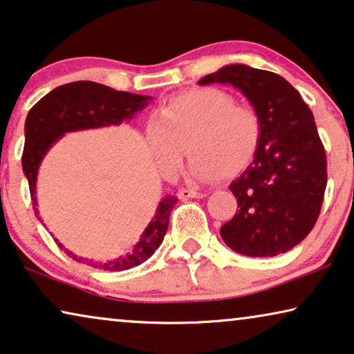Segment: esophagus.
<instances>
[{
  "label": "esophagus",
  "instance_id": "1",
  "mask_svg": "<svg viewBox=\"0 0 354 354\" xmlns=\"http://www.w3.org/2000/svg\"><path fill=\"white\" fill-rule=\"evenodd\" d=\"M207 194L205 192H199V191H194V189H180L178 191V197L180 199H202V197H205Z\"/></svg>",
  "mask_w": 354,
  "mask_h": 354
}]
</instances>
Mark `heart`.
<instances>
[{
	"mask_svg": "<svg viewBox=\"0 0 354 354\" xmlns=\"http://www.w3.org/2000/svg\"><path fill=\"white\" fill-rule=\"evenodd\" d=\"M145 138L162 173H176L186 149L192 176L215 181L221 174L236 176L254 162L262 121L254 108L236 105L230 92L201 87L173 97L149 121Z\"/></svg>",
	"mask_w": 354,
	"mask_h": 354,
	"instance_id": "obj_1",
	"label": "heart"
}]
</instances>
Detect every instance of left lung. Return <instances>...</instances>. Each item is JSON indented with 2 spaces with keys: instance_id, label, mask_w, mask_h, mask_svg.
<instances>
[{
  "instance_id": "1",
  "label": "left lung",
  "mask_w": 354,
  "mask_h": 354,
  "mask_svg": "<svg viewBox=\"0 0 354 354\" xmlns=\"http://www.w3.org/2000/svg\"><path fill=\"white\" fill-rule=\"evenodd\" d=\"M214 82L239 88L262 121L256 158L230 185L239 210L220 234L244 256H279L308 236L324 202L327 157L314 115L299 92L270 71L230 64L199 81Z\"/></svg>"
}]
</instances>
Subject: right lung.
I'll return each instance as SVG.
<instances>
[{
  "instance_id": "obj_1",
  "label": "right lung",
  "mask_w": 354,
  "mask_h": 354,
  "mask_svg": "<svg viewBox=\"0 0 354 354\" xmlns=\"http://www.w3.org/2000/svg\"><path fill=\"white\" fill-rule=\"evenodd\" d=\"M152 100L150 97L136 95L129 92H120L115 88L103 86V84L91 81L69 82L56 87L55 91L37 102L29 111L26 120V144L22 153V169L29 181V189L34 212L39 216L35 197V183L39 167L48 149L64 133L81 129L102 128V126L120 124L124 120H131L134 113L147 105ZM178 199L174 196H167L160 201L157 214L150 221L145 232L140 234L139 243L131 252L116 261L95 262L77 257L61 243L58 246L64 249L69 257L77 262H86L87 266L103 268V270L120 272L128 270L152 256L155 249H158L163 241L165 233L168 230L169 214L176 205ZM40 218V216H39Z\"/></svg>"
}]
</instances>
